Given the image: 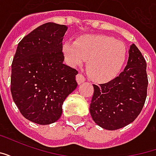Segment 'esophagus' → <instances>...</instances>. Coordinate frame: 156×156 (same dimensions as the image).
I'll list each match as a JSON object with an SVG mask.
<instances>
[{"instance_id": "1", "label": "esophagus", "mask_w": 156, "mask_h": 156, "mask_svg": "<svg viewBox=\"0 0 156 156\" xmlns=\"http://www.w3.org/2000/svg\"><path fill=\"white\" fill-rule=\"evenodd\" d=\"M76 80H77V82H78V84H82V83L85 81L84 76L82 74H78L77 76H76Z\"/></svg>"}]
</instances>
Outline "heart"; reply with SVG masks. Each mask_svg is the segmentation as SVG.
I'll use <instances>...</instances> for the list:
<instances>
[{"label": "heart", "instance_id": "b5f03b06", "mask_svg": "<svg viewBox=\"0 0 156 156\" xmlns=\"http://www.w3.org/2000/svg\"><path fill=\"white\" fill-rule=\"evenodd\" d=\"M62 50L73 66L88 61V74L98 82L109 81L117 77L127 54L124 42L105 35L86 36L76 42L65 41Z\"/></svg>", "mask_w": 156, "mask_h": 156}]
</instances>
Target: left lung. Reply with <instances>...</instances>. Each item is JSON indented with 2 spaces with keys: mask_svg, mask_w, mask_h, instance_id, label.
<instances>
[{
  "mask_svg": "<svg viewBox=\"0 0 156 156\" xmlns=\"http://www.w3.org/2000/svg\"><path fill=\"white\" fill-rule=\"evenodd\" d=\"M146 62L132 44L124 71L106 83L94 84L90 115L98 126L115 130L132 123L140 114L147 96Z\"/></svg>",
  "mask_w": 156,
  "mask_h": 156,
  "instance_id": "8db88e82",
  "label": "left lung"
}]
</instances>
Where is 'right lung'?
<instances>
[{"label": "right lung", "mask_w": 156, "mask_h": 156, "mask_svg": "<svg viewBox=\"0 0 156 156\" xmlns=\"http://www.w3.org/2000/svg\"><path fill=\"white\" fill-rule=\"evenodd\" d=\"M67 29L53 22L41 25L22 39L13 58V101L21 114L36 124L58 120L63 102L78 86V71L63 63L62 39Z\"/></svg>", "instance_id": "1"}]
</instances>
